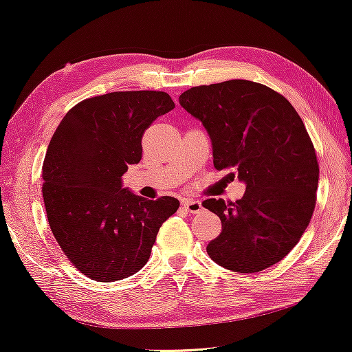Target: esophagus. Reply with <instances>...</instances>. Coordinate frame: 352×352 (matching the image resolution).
Listing matches in <instances>:
<instances>
[{
	"label": "esophagus",
	"mask_w": 352,
	"mask_h": 352,
	"mask_svg": "<svg viewBox=\"0 0 352 352\" xmlns=\"http://www.w3.org/2000/svg\"><path fill=\"white\" fill-rule=\"evenodd\" d=\"M182 207H184V210L188 212V214H199L201 209H203L201 201H197V199H184Z\"/></svg>",
	"instance_id": "34e87169"
}]
</instances>
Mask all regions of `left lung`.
<instances>
[{
    "label": "left lung",
    "mask_w": 352,
    "mask_h": 352,
    "mask_svg": "<svg viewBox=\"0 0 352 352\" xmlns=\"http://www.w3.org/2000/svg\"><path fill=\"white\" fill-rule=\"evenodd\" d=\"M179 102L204 124L215 168L246 184L235 203H203L221 220L207 254L235 273L278 263L307 229L316 203L320 166L301 117L278 91L245 79L192 87Z\"/></svg>",
    "instance_id": "1"
}]
</instances>
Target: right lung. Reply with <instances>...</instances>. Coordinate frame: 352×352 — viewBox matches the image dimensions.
Listing matches in <instances>:
<instances>
[{"label":"right lung","instance_id":"right-lung-1","mask_svg":"<svg viewBox=\"0 0 352 352\" xmlns=\"http://www.w3.org/2000/svg\"><path fill=\"white\" fill-rule=\"evenodd\" d=\"M175 109L165 91L137 90L87 98L65 113L43 160V203L54 239L74 268L98 282L145 267L160 226L179 201L145 199L122 176L142 159V137Z\"/></svg>","mask_w":352,"mask_h":352}]
</instances>
